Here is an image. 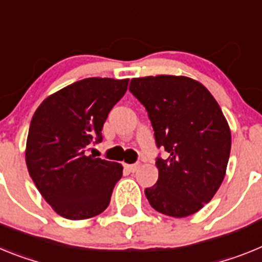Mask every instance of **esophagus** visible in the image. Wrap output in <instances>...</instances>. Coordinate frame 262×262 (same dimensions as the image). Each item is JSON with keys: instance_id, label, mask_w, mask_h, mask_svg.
Here are the masks:
<instances>
[{"instance_id": "esophagus-1", "label": "esophagus", "mask_w": 262, "mask_h": 262, "mask_svg": "<svg viewBox=\"0 0 262 262\" xmlns=\"http://www.w3.org/2000/svg\"><path fill=\"white\" fill-rule=\"evenodd\" d=\"M125 169L128 170L129 172H136L138 169L137 163H133V165H125Z\"/></svg>"}]
</instances>
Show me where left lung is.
<instances>
[{
    "label": "left lung",
    "mask_w": 262,
    "mask_h": 262,
    "mask_svg": "<svg viewBox=\"0 0 262 262\" xmlns=\"http://www.w3.org/2000/svg\"><path fill=\"white\" fill-rule=\"evenodd\" d=\"M129 91L146 109L158 149V181L145 188L150 206L172 217L190 216L219 190L231 153V132L204 85L185 76L130 80Z\"/></svg>",
    "instance_id": "8db88e82"
}]
</instances>
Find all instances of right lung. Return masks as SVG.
Returning <instances> with one entry per match:
<instances>
[{"instance_id":"right-lung-1","label":"right lung","mask_w":262,"mask_h":262,"mask_svg":"<svg viewBox=\"0 0 262 262\" xmlns=\"http://www.w3.org/2000/svg\"><path fill=\"white\" fill-rule=\"evenodd\" d=\"M129 79L88 77L47 97L35 111L26 145L31 179L52 210L66 219H90L109 206L122 166L90 156L103 141L111 109Z\"/></svg>"}]
</instances>
